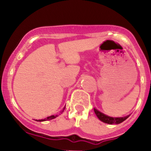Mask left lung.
<instances>
[{"label":"left lung","mask_w":151,"mask_h":151,"mask_svg":"<svg viewBox=\"0 0 151 151\" xmlns=\"http://www.w3.org/2000/svg\"><path fill=\"white\" fill-rule=\"evenodd\" d=\"M93 111H94L95 114H96V116L99 118L100 121H101L102 122L106 123V124H119L122 123L123 121H124L126 119H127L130 116V115L126 116L124 117H111L109 116L105 115L104 114L101 113L99 111H98L97 109H93Z\"/></svg>","instance_id":"8db88e82"}]
</instances>
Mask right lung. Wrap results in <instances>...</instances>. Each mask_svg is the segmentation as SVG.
Wrapping results in <instances>:
<instances>
[{
  "label": "right lung",
  "mask_w": 151,
  "mask_h": 151,
  "mask_svg": "<svg viewBox=\"0 0 151 151\" xmlns=\"http://www.w3.org/2000/svg\"><path fill=\"white\" fill-rule=\"evenodd\" d=\"M65 107H64V109H63V110L61 112H60V113H62V112H63L64 111V110H65ZM56 117H58V115H52V116H48V117H47V118H45V119H41V120H36L37 121H48V120H51V119H55V118H56Z\"/></svg>",
  "instance_id": "obj_1"
}]
</instances>
